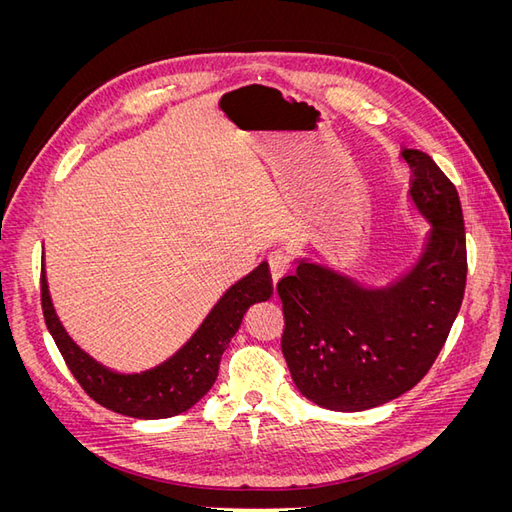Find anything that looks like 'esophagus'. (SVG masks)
<instances>
[{"instance_id":"1","label":"esophagus","mask_w":512,"mask_h":512,"mask_svg":"<svg viewBox=\"0 0 512 512\" xmlns=\"http://www.w3.org/2000/svg\"><path fill=\"white\" fill-rule=\"evenodd\" d=\"M269 269H271V280L273 284L280 282L290 269V252L288 250H275L269 254Z\"/></svg>"}]
</instances>
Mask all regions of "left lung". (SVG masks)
<instances>
[{
  "label": "left lung",
  "mask_w": 512,
  "mask_h": 512,
  "mask_svg": "<svg viewBox=\"0 0 512 512\" xmlns=\"http://www.w3.org/2000/svg\"><path fill=\"white\" fill-rule=\"evenodd\" d=\"M410 203L429 224L414 265L386 286H365L309 258L277 284L282 352L303 397L335 412L386 404L423 380L440 354L466 290V228L459 194L418 149Z\"/></svg>",
  "instance_id": "8db88e82"
}]
</instances>
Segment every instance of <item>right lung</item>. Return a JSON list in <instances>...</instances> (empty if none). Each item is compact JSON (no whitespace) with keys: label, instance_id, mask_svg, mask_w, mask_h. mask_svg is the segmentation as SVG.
Returning a JSON list of instances; mask_svg holds the SVG:
<instances>
[{"label":"right lung","instance_id":"add662e5","mask_svg":"<svg viewBox=\"0 0 512 512\" xmlns=\"http://www.w3.org/2000/svg\"><path fill=\"white\" fill-rule=\"evenodd\" d=\"M44 322L64 356L68 369L85 393L100 406L132 418H168L190 410L203 399L218 378L220 359L241 320L254 303L267 301L273 284L267 262L232 284L213 305L203 324L173 356L156 367L121 374L89 356L59 322L42 267L40 277Z\"/></svg>","mask_w":512,"mask_h":512}]
</instances>
